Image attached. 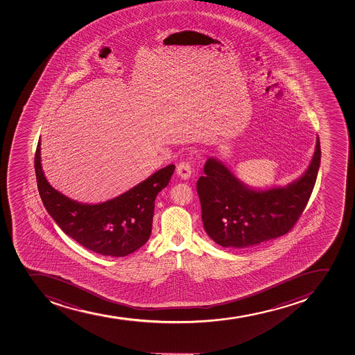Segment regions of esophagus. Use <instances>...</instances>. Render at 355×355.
Wrapping results in <instances>:
<instances>
[{
  "label": "esophagus",
  "mask_w": 355,
  "mask_h": 355,
  "mask_svg": "<svg viewBox=\"0 0 355 355\" xmlns=\"http://www.w3.org/2000/svg\"><path fill=\"white\" fill-rule=\"evenodd\" d=\"M192 173V168L189 161H182L177 166V175L182 179H189Z\"/></svg>",
  "instance_id": "34e87169"
}]
</instances>
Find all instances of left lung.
<instances>
[{
	"label": "left lung",
	"mask_w": 355,
	"mask_h": 355,
	"mask_svg": "<svg viewBox=\"0 0 355 355\" xmlns=\"http://www.w3.org/2000/svg\"><path fill=\"white\" fill-rule=\"evenodd\" d=\"M321 164L316 138L306 173L288 185L254 189L220 159L209 157L196 182L207 234L222 247L248 248L286 234L307 206Z\"/></svg>",
	"instance_id": "obj_1"
}]
</instances>
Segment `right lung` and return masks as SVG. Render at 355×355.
<instances>
[{
    "label": "right lung",
    "instance_id": "right-lung-1",
    "mask_svg": "<svg viewBox=\"0 0 355 355\" xmlns=\"http://www.w3.org/2000/svg\"><path fill=\"white\" fill-rule=\"evenodd\" d=\"M40 145L39 140L34 157L37 191L48 214L65 234L105 257H126L148 241L156 196L169 184L173 164L114 199L87 205L69 199L51 187L41 168Z\"/></svg>",
    "mask_w": 355,
    "mask_h": 355
}]
</instances>
